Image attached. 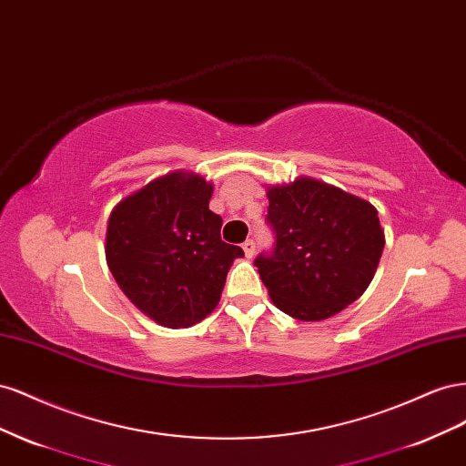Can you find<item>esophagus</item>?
I'll use <instances>...</instances> for the list:
<instances>
[{
  "label": "esophagus",
  "mask_w": 466,
  "mask_h": 466,
  "mask_svg": "<svg viewBox=\"0 0 466 466\" xmlns=\"http://www.w3.org/2000/svg\"><path fill=\"white\" fill-rule=\"evenodd\" d=\"M243 250H245V255L250 258L252 255H255V250H257V243H255V238H247V241L243 243Z\"/></svg>",
  "instance_id": "esophagus-1"
}]
</instances>
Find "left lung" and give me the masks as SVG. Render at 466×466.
Masks as SVG:
<instances>
[{"instance_id": "left-lung-1", "label": "left lung", "mask_w": 466, "mask_h": 466, "mask_svg": "<svg viewBox=\"0 0 466 466\" xmlns=\"http://www.w3.org/2000/svg\"><path fill=\"white\" fill-rule=\"evenodd\" d=\"M270 252L255 266L274 305L299 320H322L368 289L383 255L377 209L313 178L268 190Z\"/></svg>"}]
</instances>
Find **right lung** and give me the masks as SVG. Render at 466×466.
<instances>
[{
	"mask_svg": "<svg viewBox=\"0 0 466 466\" xmlns=\"http://www.w3.org/2000/svg\"><path fill=\"white\" fill-rule=\"evenodd\" d=\"M211 185L173 173L122 200L108 218L106 262L139 311L187 329L214 311L241 247L221 241Z\"/></svg>",
	"mask_w": 466,
	"mask_h": 466,
	"instance_id": "obj_1",
	"label": "right lung"
}]
</instances>
